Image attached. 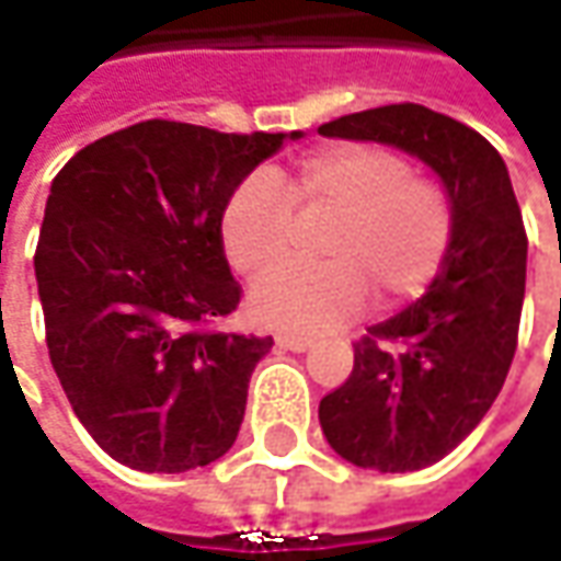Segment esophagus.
<instances>
[{"mask_svg":"<svg viewBox=\"0 0 561 561\" xmlns=\"http://www.w3.org/2000/svg\"><path fill=\"white\" fill-rule=\"evenodd\" d=\"M277 343H280L284 350H290V353H306V350L312 346V340H309V336H296V334H280L277 336Z\"/></svg>","mask_w":561,"mask_h":561,"instance_id":"obj_1","label":"esophagus"}]
</instances>
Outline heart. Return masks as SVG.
I'll list each match as a JSON object with an SVG mask.
<instances>
[{
  "label": "heart",
  "instance_id": "obj_1",
  "mask_svg": "<svg viewBox=\"0 0 561 561\" xmlns=\"http://www.w3.org/2000/svg\"><path fill=\"white\" fill-rule=\"evenodd\" d=\"M328 220L312 270H278L249 290V312L277 331L318 334L368 302L397 306L419 296L440 268L453 237V208L440 186L412 178L402 156L371 142H340L306 156L280 186L249 178L221 215V243L249 277L279 264L291 215Z\"/></svg>",
  "mask_w": 561,
  "mask_h": 561
}]
</instances>
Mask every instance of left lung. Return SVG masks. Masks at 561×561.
Returning a JSON list of instances; mask_svg holds the SVG:
<instances>
[{"instance_id": "obj_1", "label": "left lung", "mask_w": 561, "mask_h": 561, "mask_svg": "<svg viewBox=\"0 0 561 561\" xmlns=\"http://www.w3.org/2000/svg\"><path fill=\"white\" fill-rule=\"evenodd\" d=\"M321 137L393 146L440 178L453 237L427 293L356 343L318 421L336 456L371 471L440 462L481 424L515 356L528 237L503 156L459 121L415 102L321 124Z\"/></svg>"}]
</instances>
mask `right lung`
<instances>
[{
  "label": "right lung",
  "mask_w": 561,
  "mask_h": 561,
  "mask_svg": "<svg viewBox=\"0 0 561 561\" xmlns=\"http://www.w3.org/2000/svg\"><path fill=\"white\" fill-rule=\"evenodd\" d=\"M302 140L142 121L55 174L33 255L49 358L93 440L134 471L221 459L274 340L227 334L240 302L221 215L259 164Z\"/></svg>",
  "instance_id": "add662e5"
}]
</instances>
